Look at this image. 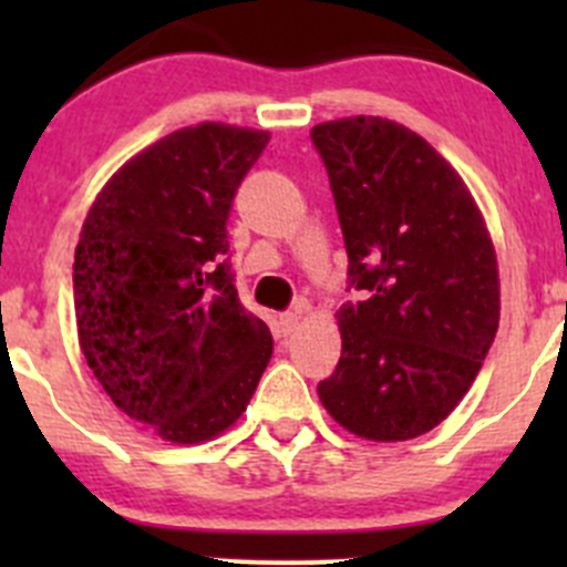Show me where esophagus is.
<instances>
[{
  "label": "esophagus",
  "instance_id": "34e87169",
  "mask_svg": "<svg viewBox=\"0 0 567 567\" xmlns=\"http://www.w3.org/2000/svg\"><path fill=\"white\" fill-rule=\"evenodd\" d=\"M299 320H301V312H299V310L282 312V316L277 318V331H279V337H288L290 331H296V326H299Z\"/></svg>",
  "mask_w": 567,
  "mask_h": 567
}]
</instances>
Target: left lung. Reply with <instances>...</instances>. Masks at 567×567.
<instances>
[{"instance_id": "1", "label": "left lung", "mask_w": 567, "mask_h": 567, "mask_svg": "<svg viewBox=\"0 0 567 567\" xmlns=\"http://www.w3.org/2000/svg\"><path fill=\"white\" fill-rule=\"evenodd\" d=\"M348 251L342 353L318 398L346 431L405 442L477 379L499 326V271L461 175L405 125L346 117L310 131Z\"/></svg>"}]
</instances>
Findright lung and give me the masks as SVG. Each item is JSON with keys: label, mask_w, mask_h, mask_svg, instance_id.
I'll use <instances>...</instances> for the list:
<instances>
[{"label": "right lung", "mask_w": 567, "mask_h": 567, "mask_svg": "<svg viewBox=\"0 0 567 567\" xmlns=\"http://www.w3.org/2000/svg\"><path fill=\"white\" fill-rule=\"evenodd\" d=\"M268 140L225 123L175 131L123 164L84 219L79 346L114 405L167 442L219 436L271 359L227 257L233 199Z\"/></svg>", "instance_id": "right-lung-1"}]
</instances>
